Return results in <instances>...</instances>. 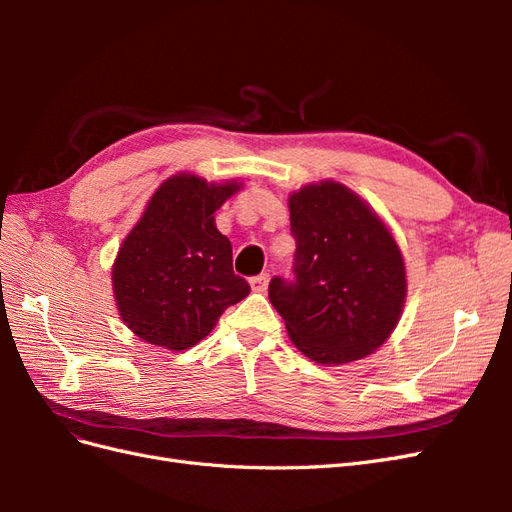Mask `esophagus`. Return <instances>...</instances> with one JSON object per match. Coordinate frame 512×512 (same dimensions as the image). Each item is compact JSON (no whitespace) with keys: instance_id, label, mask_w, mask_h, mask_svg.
<instances>
[{"instance_id":"34e87169","label":"esophagus","mask_w":512,"mask_h":512,"mask_svg":"<svg viewBox=\"0 0 512 512\" xmlns=\"http://www.w3.org/2000/svg\"><path fill=\"white\" fill-rule=\"evenodd\" d=\"M250 286H252L254 292H260V294L267 292V288H269V275H267V273H260V275L252 277Z\"/></svg>"}]
</instances>
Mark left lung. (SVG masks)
I'll list each match as a JSON object with an SVG mask.
<instances>
[{"mask_svg":"<svg viewBox=\"0 0 512 512\" xmlns=\"http://www.w3.org/2000/svg\"><path fill=\"white\" fill-rule=\"evenodd\" d=\"M288 209L297 277H273L269 299L290 342L320 365L365 359L395 331L408 294L404 254L391 228L333 179L294 190Z\"/></svg>","mask_w":512,"mask_h":512,"instance_id":"8db88e82","label":"left lung"}]
</instances>
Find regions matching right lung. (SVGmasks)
I'll list each match as a JSON object with an SVG mask.
<instances>
[{
	"mask_svg": "<svg viewBox=\"0 0 512 512\" xmlns=\"http://www.w3.org/2000/svg\"><path fill=\"white\" fill-rule=\"evenodd\" d=\"M241 181H207L194 173L164 179L113 262V297L126 327L164 350L205 339L224 309L250 294L232 271V245L215 211Z\"/></svg>",
	"mask_w": 512,
	"mask_h": 512,
	"instance_id": "right-lung-1",
	"label": "right lung"
}]
</instances>
